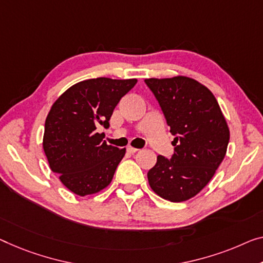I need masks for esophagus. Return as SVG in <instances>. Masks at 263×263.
<instances>
[{
  "label": "esophagus",
  "instance_id": "obj_1",
  "mask_svg": "<svg viewBox=\"0 0 263 263\" xmlns=\"http://www.w3.org/2000/svg\"><path fill=\"white\" fill-rule=\"evenodd\" d=\"M137 151H138V148L132 147V146H128V147H127V152H128V154H136Z\"/></svg>",
  "mask_w": 263,
  "mask_h": 263
}]
</instances>
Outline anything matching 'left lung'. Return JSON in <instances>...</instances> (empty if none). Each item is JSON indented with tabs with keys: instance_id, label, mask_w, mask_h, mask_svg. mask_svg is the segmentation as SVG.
<instances>
[{
	"instance_id": "left-lung-1",
	"label": "left lung",
	"mask_w": 263,
	"mask_h": 263,
	"mask_svg": "<svg viewBox=\"0 0 263 263\" xmlns=\"http://www.w3.org/2000/svg\"><path fill=\"white\" fill-rule=\"evenodd\" d=\"M145 82L175 136L174 156L157 157L147 172L148 184L166 201H187L210 182L224 158L228 124L214 94L193 78H151Z\"/></svg>"
}]
</instances>
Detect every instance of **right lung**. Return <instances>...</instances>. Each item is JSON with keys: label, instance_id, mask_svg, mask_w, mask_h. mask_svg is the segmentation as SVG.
I'll return each mask as SVG.
<instances>
[{"label": "right lung", "instance_id": "add662e5", "mask_svg": "<svg viewBox=\"0 0 263 263\" xmlns=\"http://www.w3.org/2000/svg\"><path fill=\"white\" fill-rule=\"evenodd\" d=\"M136 84L137 79L84 80L50 107L42 146L50 170L73 194L93 195L111 183L126 148L107 145L97 126L108 127L113 109Z\"/></svg>", "mask_w": 263, "mask_h": 263}]
</instances>
